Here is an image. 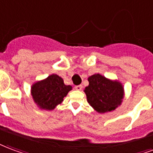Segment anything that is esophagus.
<instances>
[{"label":"esophagus","mask_w":153,"mask_h":153,"mask_svg":"<svg viewBox=\"0 0 153 153\" xmlns=\"http://www.w3.org/2000/svg\"><path fill=\"white\" fill-rule=\"evenodd\" d=\"M75 89L76 90H81V89H82V85H76Z\"/></svg>","instance_id":"1"}]
</instances>
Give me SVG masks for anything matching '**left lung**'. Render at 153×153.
Here are the masks:
<instances>
[{
	"label": "left lung",
	"instance_id": "1",
	"mask_svg": "<svg viewBox=\"0 0 153 153\" xmlns=\"http://www.w3.org/2000/svg\"><path fill=\"white\" fill-rule=\"evenodd\" d=\"M89 85L85 88L87 102L99 113L112 112L121 106L125 96L123 85L100 73L88 77Z\"/></svg>",
	"mask_w": 153,
	"mask_h": 153
}]
</instances>
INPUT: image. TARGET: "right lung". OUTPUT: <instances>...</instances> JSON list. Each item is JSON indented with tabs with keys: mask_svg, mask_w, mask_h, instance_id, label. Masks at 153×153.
Returning <instances> with one entry per match:
<instances>
[{
	"mask_svg": "<svg viewBox=\"0 0 153 153\" xmlns=\"http://www.w3.org/2000/svg\"><path fill=\"white\" fill-rule=\"evenodd\" d=\"M72 87L66 85L63 78L51 74L45 79L36 81L31 86V94L36 105L40 109L51 111L62 103Z\"/></svg>",
	"mask_w": 153,
	"mask_h": 153,
	"instance_id": "obj_1",
	"label": "right lung"
}]
</instances>
